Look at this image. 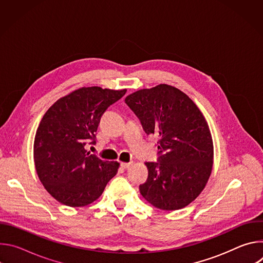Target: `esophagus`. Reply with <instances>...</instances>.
<instances>
[{
	"instance_id": "obj_1",
	"label": "esophagus",
	"mask_w": 263,
	"mask_h": 263,
	"mask_svg": "<svg viewBox=\"0 0 263 263\" xmlns=\"http://www.w3.org/2000/svg\"><path fill=\"white\" fill-rule=\"evenodd\" d=\"M131 165H132V162H122L121 163V166L123 168H129Z\"/></svg>"
}]
</instances>
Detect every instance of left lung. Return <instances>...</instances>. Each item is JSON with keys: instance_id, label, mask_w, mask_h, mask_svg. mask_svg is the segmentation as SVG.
<instances>
[{"instance_id": "1", "label": "left lung", "mask_w": 263, "mask_h": 263, "mask_svg": "<svg viewBox=\"0 0 263 263\" xmlns=\"http://www.w3.org/2000/svg\"><path fill=\"white\" fill-rule=\"evenodd\" d=\"M146 134L158 140L157 162H145L148 177L139 186L142 197L156 208L177 210L204 190L213 163V144L202 112L178 88L160 84L125 99Z\"/></svg>"}]
</instances>
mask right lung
Instances as JSON below:
<instances>
[{
  "mask_svg": "<svg viewBox=\"0 0 263 263\" xmlns=\"http://www.w3.org/2000/svg\"><path fill=\"white\" fill-rule=\"evenodd\" d=\"M126 89L82 87L59 99L46 112L34 139V162L47 192L58 202L82 207L96 201L120 163L86 151L106 109Z\"/></svg>",
  "mask_w": 263,
  "mask_h": 263,
  "instance_id": "add662e5",
  "label": "right lung"
}]
</instances>
